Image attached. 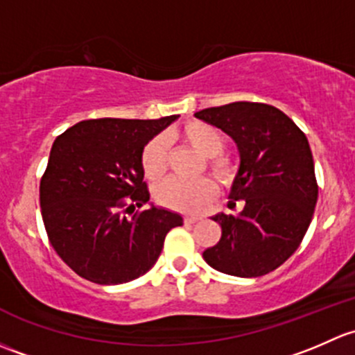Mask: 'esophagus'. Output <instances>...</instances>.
<instances>
[{
    "instance_id": "34e87169",
    "label": "esophagus",
    "mask_w": 355,
    "mask_h": 355,
    "mask_svg": "<svg viewBox=\"0 0 355 355\" xmlns=\"http://www.w3.org/2000/svg\"><path fill=\"white\" fill-rule=\"evenodd\" d=\"M198 220H200L198 217H189V215H186V217H184V224H188V225L196 224V222H198Z\"/></svg>"
}]
</instances>
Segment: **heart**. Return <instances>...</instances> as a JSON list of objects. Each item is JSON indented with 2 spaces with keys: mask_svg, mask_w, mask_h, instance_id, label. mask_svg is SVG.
Listing matches in <instances>:
<instances>
[{
  "mask_svg": "<svg viewBox=\"0 0 355 355\" xmlns=\"http://www.w3.org/2000/svg\"><path fill=\"white\" fill-rule=\"evenodd\" d=\"M176 137L182 144L191 147L205 159L208 171L224 184H231L236 178L237 167L229 155H225V135L218 128L203 121H189L178 131ZM141 171L148 181H159L167 171V144L162 137H155L141 150ZM217 195V186L208 178L195 181L171 178L155 188V198L162 207L171 210L198 214Z\"/></svg>",
  "mask_w": 355,
  "mask_h": 355,
  "instance_id": "b5f03b06",
  "label": "heart"
}]
</instances>
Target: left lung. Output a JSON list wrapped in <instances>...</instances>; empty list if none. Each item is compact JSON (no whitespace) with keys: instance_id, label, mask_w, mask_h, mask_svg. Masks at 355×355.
<instances>
[{"instance_id":"left-lung-1","label":"left lung","mask_w":355,"mask_h":355,"mask_svg":"<svg viewBox=\"0 0 355 355\" xmlns=\"http://www.w3.org/2000/svg\"><path fill=\"white\" fill-rule=\"evenodd\" d=\"M236 141L241 164L231 188L239 214H217L222 237L203 251L211 268L234 277H261L292 257L308 231L318 200L308 138L280 109L232 102L195 112Z\"/></svg>"}]
</instances>
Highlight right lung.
I'll return each instance as SVG.
<instances>
[{"label": "right lung", "instance_id": "right-lung-1", "mask_svg": "<svg viewBox=\"0 0 355 355\" xmlns=\"http://www.w3.org/2000/svg\"><path fill=\"white\" fill-rule=\"evenodd\" d=\"M178 116L89 119L54 140L41 179V214L51 246L83 279L116 286L155 265L164 239L182 217L150 200L141 150Z\"/></svg>", "mask_w": 355, "mask_h": 355}]
</instances>
